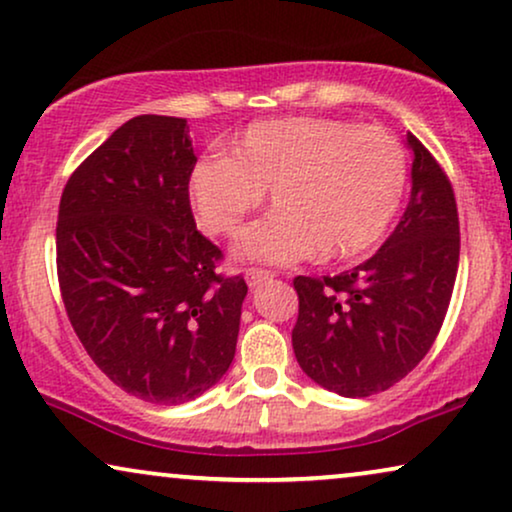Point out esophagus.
Returning <instances> with one entry per match:
<instances>
[{"mask_svg": "<svg viewBox=\"0 0 512 512\" xmlns=\"http://www.w3.org/2000/svg\"><path fill=\"white\" fill-rule=\"evenodd\" d=\"M271 276H274V274H271V271H267V269H248V271H245V281H248L250 288H257L260 283L269 281Z\"/></svg>", "mask_w": 512, "mask_h": 512, "instance_id": "1", "label": "esophagus"}]
</instances>
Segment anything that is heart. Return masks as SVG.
Segmentation results:
<instances>
[{
    "label": "heart",
    "mask_w": 512,
    "mask_h": 512,
    "mask_svg": "<svg viewBox=\"0 0 512 512\" xmlns=\"http://www.w3.org/2000/svg\"><path fill=\"white\" fill-rule=\"evenodd\" d=\"M405 185V147L386 128L290 117L250 126L231 156L196 163L189 194L203 229L234 236L269 189L276 213L245 229L236 252L288 264L316 250L349 257L370 248L398 213Z\"/></svg>",
    "instance_id": "1"
}]
</instances>
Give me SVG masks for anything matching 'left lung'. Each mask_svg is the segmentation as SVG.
<instances>
[{"label": "left lung", "instance_id": "obj_1", "mask_svg": "<svg viewBox=\"0 0 512 512\" xmlns=\"http://www.w3.org/2000/svg\"><path fill=\"white\" fill-rule=\"evenodd\" d=\"M412 147V196L398 227L370 260L337 276H297L292 327L297 363L346 398L386 391L431 349L459 269V213L452 182L435 156Z\"/></svg>", "mask_w": 512, "mask_h": 512}]
</instances>
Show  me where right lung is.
<instances>
[{"instance_id":"add662e5","label":"right lung","mask_w":512,"mask_h":512,"mask_svg":"<svg viewBox=\"0 0 512 512\" xmlns=\"http://www.w3.org/2000/svg\"><path fill=\"white\" fill-rule=\"evenodd\" d=\"M187 119L142 114L81 161L60 196L56 267L93 363L145 403L182 405L236 353L243 276L196 229Z\"/></svg>"}]
</instances>
